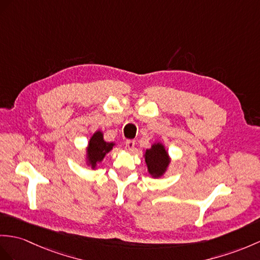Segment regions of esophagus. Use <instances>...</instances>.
I'll return each instance as SVG.
<instances>
[{
	"label": "esophagus",
	"instance_id": "obj_1",
	"mask_svg": "<svg viewBox=\"0 0 260 260\" xmlns=\"http://www.w3.org/2000/svg\"><path fill=\"white\" fill-rule=\"evenodd\" d=\"M135 145H136V142L134 140H126L125 141V149L128 151H132L135 149Z\"/></svg>",
	"mask_w": 260,
	"mask_h": 260
}]
</instances>
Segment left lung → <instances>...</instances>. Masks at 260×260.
Here are the masks:
<instances>
[{
  "mask_svg": "<svg viewBox=\"0 0 260 260\" xmlns=\"http://www.w3.org/2000/svg\"><path fill=\"white\" fill-rule=\"evenodd\" d=\"M145 163L148 167V172L152 178H160L169 168L171 159L164 145L160 142L152 144L150 149L145 150Z\"/></svg>",
  "mask_w": 260,
  "mask_h": 260,
  "instance_id": "8db88e82",
  "label": "left lung"
}]
</instances>
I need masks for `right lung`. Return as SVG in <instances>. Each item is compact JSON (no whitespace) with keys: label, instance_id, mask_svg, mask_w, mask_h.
Here are the masks:
<instances>
[{"label":"right lung","instance_id":"right-lung-1","mask_svg":"<svg viewBox=\"0 0 260 260\" xmlns=\"http://www.w3.org/2000/svg\"><path fill=\"white\" fill-rule=\"evenodd\" d=\"M113 147H115V143L106 142L104 140L103 132L99 130L94 132L87 147L86 160L88 166H90L91 169H96L97 164L104 160L105 155L110 152Z\"/></svg>","mask_w":260,"mask_h":260}]
</instances>
